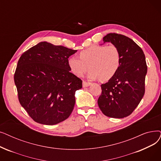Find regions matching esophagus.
<instances>
[{
  "label": "esophagus",
  "instance_id": "1",
  "mask_svg": "<svg viewBox=\"0 0 161 161\" xmlns=\"http://www.w3.org/2000/svg\"><path fill=\"white\" fill-rule=\"evenodd\" d=\"M91 84H92V83H91L90 82H87V81H83V87H88V86H89Z\"/></svg>",
  "mask_w": 161,
  "mask_h": 161
}]
</instances>
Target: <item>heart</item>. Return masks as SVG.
I'll return each instance as SVG.
<instances>
[{"instance_id":"b5f03b06","label":"heart","mask_w":161,"mask_h":161,"mask_svg":"<svg viewBox=\"0 0 161 161\" xmlns=\"http://www.w3.org/2000/svg\"><path fill=\"white\" fill-rule=\"evenodd\" d=\"M79 56L80 58L72 57L68 60L71 72L78 77L83 76L89 68V78L108 81L120 65V52L114 45H93L82 50Z\"/></svg>"}]
</instances>
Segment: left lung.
<instances>
[{"label": "left lung", "instance_id": "1", "mask_svg": "<svg viewBox=\"0 0 161 161\" xmlns=\"http://www.w3.org/2000/svg\"><path fill=\"white\" fill-rule=\"evenodd\" d=\"M103 42H110L120 50L121 62L116 74L101 85L98 105L107 116L122 118L130 115L145 93L147 72L142 48L130 38L118 33H108Z\"/></svg>", "mask_w": 161, "mask_h": 161}]
</instances>
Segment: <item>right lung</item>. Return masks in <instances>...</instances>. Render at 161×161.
Segmentation results:
<instances>
[{
    "label": "right lung",
    "instance_id": "add662e5",
    "mask_svg": "<svg viewBox=\"0 0 161 161\" xmlns=\"http://www.w3.org/2000/svg\"><path fill=\"white\" fill-rule=\"evenodd\" d=\"M77 52L41 42L21 56L14 74L19 101L37 123L54 125L71 114L82 81L70 72L68 60Z\"/></svg>",
    "mask_w": 161,
    "mask_h": 161
}]
</instances>
